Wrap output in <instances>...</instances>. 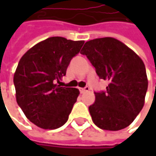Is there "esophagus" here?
<instances>
[{"label": "esophagus", "mask_w": 156, "mask_h": 156, "mask_svg": "<svg viewBox=\"0 0 156 156\" xmlns=\"http://www.w3.org/2000/svg\"><path fill=\"white\" fill-rule=\"evenodd\" d=\"M88 90H89V87H88V86H86L85 87H81V88H80V92H81V93H84V92L88 91Z\"/></svg>", "instance_id": "obj_1"}]
</instances>
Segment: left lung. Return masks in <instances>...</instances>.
I'll list each match as a JSON object with an SVG mask.
<instances>
[{
  "label": "left lung",
  "instance_id": "1",
  "mask_svg": "<svg viewBox=\"0 0 156 156\" xmlns=\"http://www.w3.org/2000/svg\"><path fill=\"white\" fill-rule=\"evenodd\" d=\"M81 54L87 56L100 79L108 81L105 91L94 92L95 101L88 107L94 123L105 130L127 128L144 105L147 79L143 62L111 37L87 41Z\"/></svg>",
  "mask_w": 156,
  "mask_h": 156
}]
</instances>
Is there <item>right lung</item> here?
<instances>
[{
    "mask_svg": "<svg viewBox=\"0 0 156 156\" xmlns=\"http://www.w3.org/2000/svg\"><path fill=\"white\" fill-rule=\"evenodd\" d=\"M83 44V41L50 37L31 48L18 63L14 75L16 101L39 128L55 129L67 122L80 92L56 82Z\"/></svg>",
    "mask_w": 156,
    "mask_h": 156,
    "instance_id": "obj_1",
    "label": "right lung"
}]
</instances>
